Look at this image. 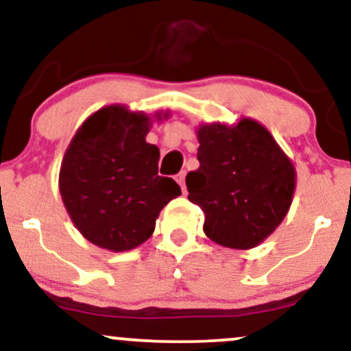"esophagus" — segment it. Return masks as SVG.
Wrapping results in <instances>:
<instances>
[{
    "instance_id": "esophagus-1",
    "label": "esophagus",
    "mask_w": 351,
    "mask_h": 351,
    "mask_svg": "<svg viewBox=\"0 0 351 351\" xmlns=\"http://www.w3.org/2000/svg\"><path fill=\"white\" fill-rule=\"evenodd\" d=\"M184 178H186V171H181L176 175V181H178V184L181 186V189L184 191Z\"/></svg>"
}]
</instances>
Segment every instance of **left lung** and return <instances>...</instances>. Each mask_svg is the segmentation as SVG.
I'll use <instances>...</instances> for the list:
<instances>
[{
  "label": "left lung",
  "mask_w": 351,
  "mask_h": 351,
  "mask_svg": "<svg viewBox=\"0 0 351 351\" xmlns=\"http://www.w3.org/2000/svg\"><path fill=\"white\" fill-rule=\"evenodd\" d=\"M196 135L199 168L186 175V188L204 213V234L224 247H256L291 209L293 163L271 132L247 117L203 123Z\"/></svg>",
  "instance_id": "obj_1"
}]
</instances>
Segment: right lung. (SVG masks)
<instances>
[{
  "instance_id": "1",
  "label": "right lung",
  "mask_w": 351,
  "mask_h": 351,
  "mask_svg": "<svg viewBox=\"0 0 351 351\" xmlns=\"http://www.w3.org/2000/svg\"><path fill=\"white\" fill-rule=\"evenodd\" d=\"M155 117L162 120V114ZM150 127L143 112L102 107L80 125L64 153V206L80 234L107 251L143 244L160 211L181 195L175 180L158 175L160 150L145 140Z\"/></svg>"
}]
</instances>
